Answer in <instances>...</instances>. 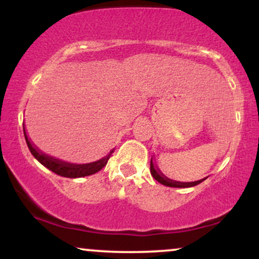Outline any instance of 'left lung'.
<instances>
[{
    "label": "left lung",
    "instance_id": "left-lung-1",
    "mask_svg": "<svg viewBox=\"0 0 259 259\" xmlns=\"http://www.w3.org/2000/svg\"><path fill=\"white\" fill-rule=\"evenodd\" d=\"M150 168H151V174H152L154 179L158 181V183L162 184V185H165L169 187H191V186L197 185V184H200L202 181V180H197V181H192V183H180V181H174L171 179H168V178L165 177V175H163L162 171L157 168V165L152 162V159H151Z\"/></svg>",
    "mask_w": 259,
    "mask_h": 259
}]
</instances>
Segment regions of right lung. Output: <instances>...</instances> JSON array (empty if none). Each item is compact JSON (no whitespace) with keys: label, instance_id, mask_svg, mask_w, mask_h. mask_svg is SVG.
Returning <instances> with one entry per match:
<instances>
[{"label":"right lung","instance_id":"right-lung-1","mask_svg":"<svg viewBox=\"0 0 259 259\" xmlns=\"http://www.w3.org/2000/svg\"><path fill=\"white\" fill-rule=\"evenodd\" d=\"M24 136H25L26 145H28L31 154L41 163V164L45 165L46 168H49L50 170H52L53 173H56L57 175H61V177H64V178H73V179L74 178L88 177V175H92L97 173V171H100L101 169L107 164L109 157L112 156L113 151H114V148H113L111 152L106 154L105 157H102V158L99 160H95V162L92 163H86V164H74V163L64 162V160L53 158L51 156H47V154L42 153L41 151H38L30 141H29L25 132H24Z\"/></svg>","mask_w":259,"mask_h":259}]
</instances>
